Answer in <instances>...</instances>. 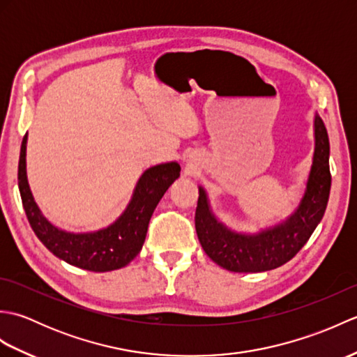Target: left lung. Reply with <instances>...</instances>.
I'll use <instances>...</instances> for the list:
<instances>
[{
    "label": "left lung",
    "mask_w": 357,
    "mask_h": 357,
    "mask_svg": "<svg viewBox=\"0 0 357 357\" xmlns=\"http://www.w3.org/2000/svg\"><path fill=\"white\" fill-rule=\"evenodd\" d=\"M314 156L307 190L299 207L285 222L257 234H241L227 229L211 215L207 195L199 187L195 227L198 239L211 261L236 273H257L278 268L307 244L325 213L331 188L330 142L324 121L314 118Z\"/></svg>",
    "instance_id": "obj_1"
}]
</instances>
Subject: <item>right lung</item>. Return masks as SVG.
<instances>
[{"label":"right lung","instance_id":"add662e5","mask_svg":"<svg viewBox=\"0 0 357 357\" xmlns=\"http://www.w3.org/2000/svg\"><path fill=\"white\" fill-rule=\"evenodd\" d=\"M26 142H21L18 164V187L22 207L32 230L43 244L59 259L90 271L116 270L133 261L141 252L150 218L174 179L179 178L178 162L159 164L142 174L133 198L115 222L95 233L75 234L56 229L45 219L30 193L26 174Z\"/></svg>","mask_w":357,"mask_h":357}]
</instances>
